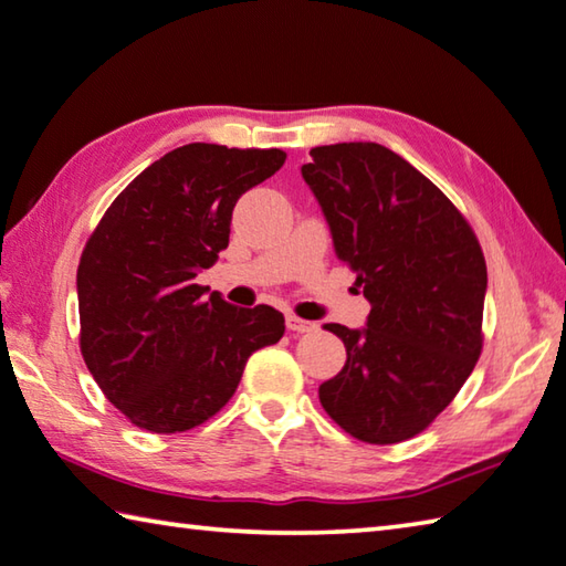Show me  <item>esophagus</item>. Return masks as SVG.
Masks as SVG:
<instances>
[{
  "label": "esophagus",
  "instance_id": "esophagus-1",
  "mask_svg": "<svg viewBox=\"0 0 566 566\" xmlns=\"http://www.w3.org/2000/svg\"><path fill=\"white\" fill-rule=\"evenodd\" d=\"M286 328H290V332H294V334H310V332H314L316 324L290 314V316H286Z\"/></svg>",
  "mask_w": 566,
  "mask_h": 566
}]
</instances>
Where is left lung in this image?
<instances>
[{
  "instance_id": "8db88e82",
  "label": "left lung",
  "mask_w": 566,
  "mask_h": 566,
  "mask_svg": "<svg viewBox=\"0 0 566 566\" xmlns=\"http://www.w3.org/2000/svg\"><path fill=\"white\" fill-rule=\"evenodd\" d=\"M310 156L302 178L371 304L364 328L326 324L346 364L318 400L348 436L400 443L433 423L478 364L485 256L455 205L398 153L336 143Z\"/></svg>"
}]
</instances>
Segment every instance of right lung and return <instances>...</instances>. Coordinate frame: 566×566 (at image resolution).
I'll list each match as a JSON object with an SVG mask.
<instances>
[{
  "mask_svg": "<svg viewBox=\"0 0 566 566\" xmlns=\"http://www.w3.org/2000/svg\"><path fill=\"white\" fill-rule=\"evenodd\" d=\"M284 160L280 148L188 143L143 170L88 238L76 272L81 354L133 426L205 423L256 348L282 338V312L238 310L195 276L228 248L234 202Z\"/></svg>",
  "mask_w": 566,
  "mask_h": 566,
  "instance_id": "add662e5",
  "label": "right lung"
}]
</instances>
